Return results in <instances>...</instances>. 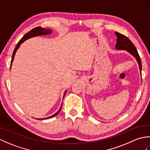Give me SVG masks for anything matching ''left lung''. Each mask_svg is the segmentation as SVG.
Returning <instances> with one entry per match:
<instances>
[{"instance_id":"left-lung-1","label":"left lung","mask_w":150,"mask_h":150,"mask_svg":"<svg viewBox=\"0 0 150 150\" xmlns=\"http://www.w3.org/2000/svg\"><path fill=\"white\" fill-rule=\"evenodd\" d=\"M115 35H117V44L115 45V47L117 50H126L131 53L132 55L136 59L137 61L139 64L140 71H141V70H142V64H141V57H140L139 53L137 52L135 46L134 44L132 43V42L130 40L128 37L122 34H120L118 32H115Z\"/></svg>"}]
</instances>
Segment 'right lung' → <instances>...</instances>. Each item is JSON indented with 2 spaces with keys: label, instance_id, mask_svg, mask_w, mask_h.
Wrapping results in <instances>:
<instances>
[{
  "label": "right lung",
  "instance_id": "add662e5",
  "mask_svg": "<svg viewBox=\"0 0 150 150\" xmlns=\"http://www.w3.org/2000/svg\"><path fill=\"white\" fill-rule=\"evenodd\" d=\"M51 33H52V30H50L49 29H45V28H41V27H36V28H33V30H31V31H30L29 32L27 33L26 35H24L23 36V37H22V39L20 40V41H19V42L17 43V46H16L15 48V50L13 51V53L12 58H11V64H10V68H11V66L12 62H13V61L14 57H15V53H16V52H17V50H18V47H20L21 44L22 42H24L25 40H26L28 39H30V38H31V37H37V36H39V35H48V34H50ZM66 93V91H65L64 94V97L65 96ZM62 105H61V106H60V108L59 109V110L57 111L56 113L53 115L50 116L49 117H47V118H44V119H37L41 120V119H50V118L54 117L56 116L59 113V111H60V110H61V108H62Z\"/></svg>",
  "mask_w": 150,
  "mask_h": 150
}]
</instances>
